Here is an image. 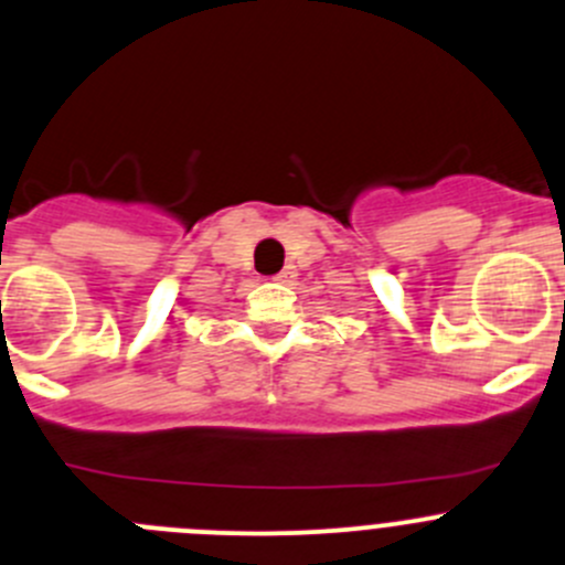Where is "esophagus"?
<instances>
[{"label": "esophagus", "instance_id": "34e87169", "mask_svg": "<svg viewBox=\"0 0 565 565\" xmlns=\"http://www.w3.org/2000/svg\"><path fill=\"white\" fill-rule=\"evenodd\" d=\"M292 278H295V270H292V267H284V270L278 273V276L273 278V281H278V284H289V281H292Z\"/></svg>", "mask_w": 565, "mask_h": 565}]
</instances>
